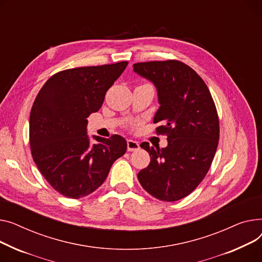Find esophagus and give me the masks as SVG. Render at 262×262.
<instances>
[{
    "label": "esophagus",
    "instance_id": "34e87169",
    "mask_svg": "<svg viewBox=\"0 0 262 262\" xmlns=\"http://www.w3.org/2000/svg\"><path fill=\"white\" fill-rule=\"evenodd\" d=\"M127 149H128V151H136L140 149V144L133 140H128L127 141Z\"/></svg>",
    "mask_w": 262,
    "mask_h": 262
}]
</instances>
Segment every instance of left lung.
Listing matches in <instances>:
<instances>
[{
    "label": "left lung",
    "instance_id": "left-lung-1",
    "mask_svg": "<svg viewBox=\"0 0 262 262\" xmlns=\"http://www.w3.org/2000/svg\"><path fill=\"white\" fill-rule=\"evenodd\" d=\"M157 89V132L167 134L165 148L142 143L151 158L138 172L142 187L166 202L191 193L205 178L219 141V119L209 90L191 68L177 60L133 64Z\"/></svg>",
    "mask_w": 262,
    "mask_h": 262
}]
</instances>
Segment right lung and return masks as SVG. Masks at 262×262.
<instances>
[{
  "label": "right lung",
  "mask_w": 262,
  "mask_h": 262,
  "mask_svg": "<svg viewBox=\"0 0 262 262\" xmlns=\"http://www.w3.org/2000/svg\"><path fill=\"white\" fill-rule=\"evenodd\" d=\"M127 61L66 70L52 76L38 93L29 116V142L39 171L50 185L71 199L95 191L113 163L126 153L120 135H88V117L125 71Z\"/></svg>",
  "instance_id": "1"
}]
</instances>
